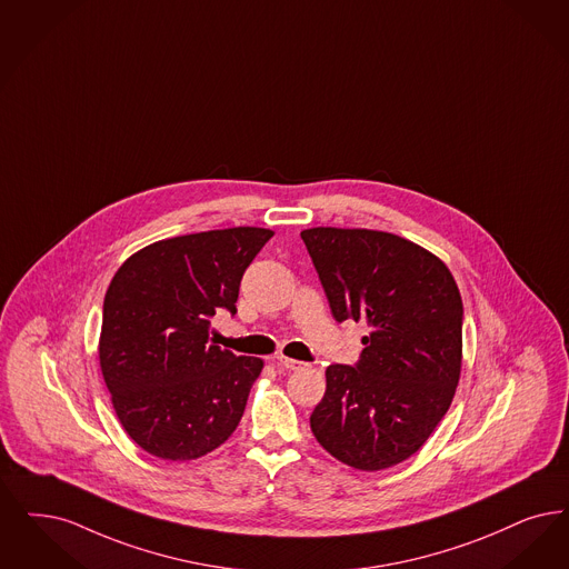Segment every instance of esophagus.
I'll use <instances>...</instances> for the list:
<instances>
[{
    "instance_id": "obj_1",
    "label": "esophagus",
    "mask_w": 569,
    "mask_h": 569,
    "mask_svg": "<svg viewBox=\"0 0 569 569\" xmlns=\"http://www.w3.org/2000/svg\"><path fill=\"white\" fill-rule=\"evenodd\" d=\"M274 365L281 366V368H286V370H300V368L307 366L305 362H300V360H292V358H286V356H277Z\"/></svg>"
}]
</instances>
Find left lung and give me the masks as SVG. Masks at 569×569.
<instances>
[{
	"mask_svg": "<svg viewBox=\"0 0 569 569\" xmlns=\"http://www.w3.org/2000/svg\"><path fill=\"white\" fill-rule=\"evenodd\" d=\"M337 321H366L360 360L326 368L311 430L358 470L417 453L451 407L463 305L453 274L412 241L365 228L300 232Z\"/></svg>",
	"mask_w": 569,
	"mask_h": 569,
	"instance_id": "left-lung-1",
	"label": "left lung"
}]
</instances>
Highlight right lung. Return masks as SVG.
<instances>
[{
  "label": "right lung",
  "mask_w": 569,
  "mask_h": 569,
  "mask_svg": "<svg viewBox=\"0 0 569 569\" xmlns=\"http://www.w3.org/2000/svg\"><path fill=\"white\" fill-rule=\"evenodd\" d=\"M271 237L253 227L173 237L114 274L99 362L122 428L146 453L197 459L239 426L264 365L213 345L209 319L237 313L241 277Z\"/></svg>",
  "instance_id": "add662e5"
}]
</instances>
